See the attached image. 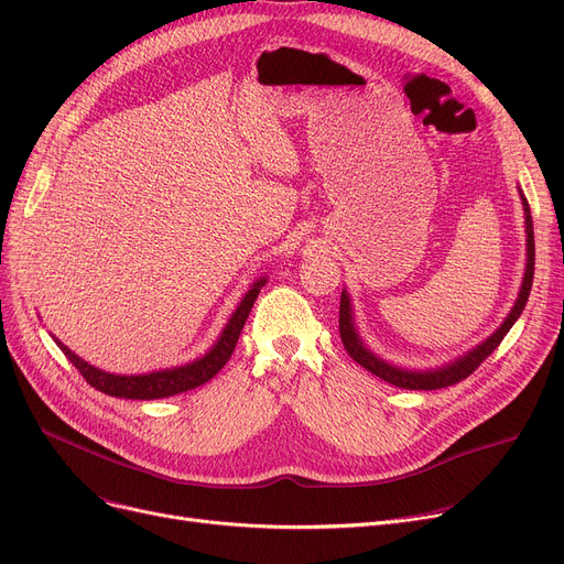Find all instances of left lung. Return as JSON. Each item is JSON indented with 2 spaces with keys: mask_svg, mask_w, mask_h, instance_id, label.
<instances>
[{
  "mask_svg": "<svg viewBox=\"0 0 564 564\" xmlns=\"http://www.w3.org/2000/svg\"><path fill=\"white\" fill-rule=\"evenodd\" d=\"M521 196V205H523V219H525V270H523V281L517 294V302L512 306V311L508 313V317L502 319L500 327L485 338L480 345H476L473 349H468L462 357L453 359L451 364H443L438 368H427V370H411V368H400L387 359H381L379 354H375L366 340L359 334L357 319H354V306H351V297L349 292L343 290L340 294V338L343 345L347 349L349 357L361 364L368 372L377 375L379 379L393 383V387L400 389H409V391H436V389H446L453 387V383L466 379L473 370H476L489 354L500 345V340L506 338V334L512 329V324L521 317L528 294L532 288V274H535V235H532V217H530V207L528 200L523 196V192L519 189Z\"/></svg>",
  "mask_w": 564,
  "mask_h": 564,
  "instance_id": "left-lung-1",
  "label": "left lung"
}]
</instances>
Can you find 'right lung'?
I'll use <instances>...</instances> for the list:
<instances>
[{
	"label": "right lung",
	"instance_id": "1",
	"mask_svg": "<svg viewBox=\"0 0 564 564\" xmlns=\"http://www.w3.org/2000/svg\"><path fill=\"white\" fill-rule=\"evenodd\" d=\"M267 283V276H260L253 281V285L245 292V297L237 304L232 315L228 317L226 327L221 329L219 338L215 345L207 349L203 357L185 364V366H175V368H164V370H153V372H143V375H116V372H105L91 364H86L79 359L73 349H68L62 340L54 338L66 354V359L79 370V375L91 383L94 389L100 393L113 395V398H126V400H160V398H171L177 393L192 391L207 379H213L230 359V354L237 345V338L242 334L245 322L251 313L253 302L258 300L260 288Z\"/></svg>",
	"mask_w": 564,
	"mask_h": 564
}]
</instances>
